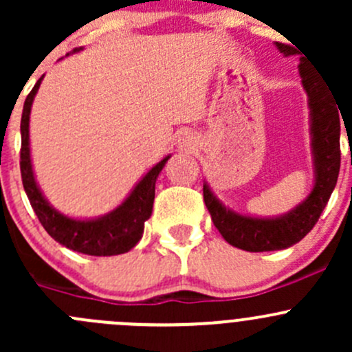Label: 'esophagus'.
I'll return each instance as SVG.
<instances>
[{"instance_id": "1", "label": "esophagus", "mask_w": 352, "mask_h": 352, "mask_svg": "<svg viewBox=\"0 0 352 352\" xmlns=\"http://www.w3.org/2000/svg\"><path fill=\"white\" fill-rule=\"evenodd\" d=\"M182 144H184V146H190V144H192V136L186 134V136L182 138Z\"/></svg>"}]
</instances>
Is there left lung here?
<instances>
[{"label": "left lung", "instance_id": "left-lung-1", "mask_svg": "<svg viewBox=\"0 0 352 352\" xmlns=\"http://www.w3.org/2000/svg\"><path fill=\"white\" fill-rule=\"evenodd\" d=\"M285 56L296 54V49L276 42ZM303 59V58H301ZM301 83L308 94L311 116V150H314L315 186L310 196L293 211L279 218H252L226 209L209 187H202L206 208L223 239L236 248L247 252L283 250L300 242L315 226L327 206L330 194L337 184L340 168V124L332 95L325 90L311 66L300 63Z\"/></svg>", "mask_w": 352, "mask_h": 352}]
</instances>
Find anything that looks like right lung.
Listing matches in <instances>:
<instances>
[{"label":"right lung","mask_w":352,"mask_h":352,"mask_svg":"<svg viewBox=\"0 0 352 352\" xmlns=\"http://www.w3.org/2000/svg\"><path fill=\"white\" fill-rule=\"evenodd\" d=\"M80 51L74 49L73 52ZM69 56V54H67ZM42 78L35 83L30 94L27 95L22 112V150H20V172H22L23 189L27 192L30 206L34 208L38 221L44 226L45 232L69 250L81 252L87 255H119L129 252L143 236L144 221L151 216L155 201V184L158 173L168 162L170 156H165L160 163L140 180L129 197L110 211L109 214L97 219H73L56 211L44 196L35 182L34 170L30 162V141H28V120H30V109L35 94L41 87Z\"/></svg>","instance_id":"1"}]
</instances>
